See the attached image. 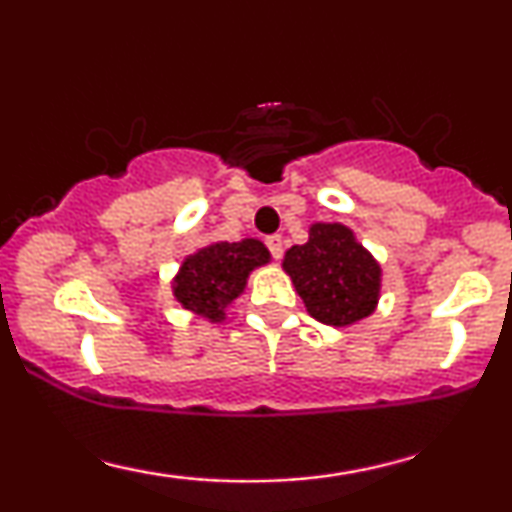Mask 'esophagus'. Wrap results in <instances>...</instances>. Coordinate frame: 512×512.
<instances>
[{
  "label": "esophagus",
  "instance_id": "34e87169",
  "mask_svg": "<svg viewBox=\"0 0 512 512\" xmlns=\"http://www.w3.org/2000/svg\"><path fill=\"white\" fill-rule=\"evenodd\" d=\"M264 243H267V248L272 252L274 260H279L281 252H284V240H281V236H267L264 238Z\"/></svg>",
  "mask_w": 512,
  "mask_h": 512
}]
</instances>
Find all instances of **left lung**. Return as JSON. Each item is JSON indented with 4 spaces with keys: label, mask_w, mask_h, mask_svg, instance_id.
Wrapping results in <instances>:
<instances>
[{
    "label": "left lung",
    "mask_w": 512,
    "mask_h": 512,
    "mask_svg": "<svg viewBox=\"0 0 512 512\" xmlns=\"http://www.w3.org/2000/svg\"><path fill=\"white\" fill-rule=\"evenodd\" d=\"M281 267L322 325L351 327L378 308L383 269L344 223L315 221L308 243L286 250Z\"/></svg>",
    "instance_id": "1"
}]
</instances>
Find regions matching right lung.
Here are the masks:
<instances>
[{
    "mask_svg": "<svg viewBox=\"0 0 512 512\" xmlns=\"http://www.w3.org/2000/svg\"><path fill=\"white\" fill-rule=\"evenodd\" d=\"M269 262L272 255L262 240H219L187 255L170 281V289L182 308L219 325L226 320L233 301L243 296L250 274Z\"/></svg>",
    "mask_w": 512,
    "mask_h": 512,
    "instance_id": "add662e5",
    "label": "right lung"
}]
</instances>
